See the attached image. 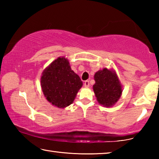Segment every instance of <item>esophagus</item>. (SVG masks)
<instances>
[{
    "mask_svg": "<svg viewBox=\"0 0 159 159\" xmlns=\"http://www.w3.org/2000/svg\"><path fill=\"white\" fill-rule=\"evenodd\" d=\"M90 86V81L89 80H85L84 82V87L88 88Z\"/></svg>",
    "mask_w": 159,
    "mask_h": 159,
    "instance_id": "esophagus-1",
    "label": "esophagus"
}]
</instances>
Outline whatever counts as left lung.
<instances>
[{"label": "left lung", "instance_id": "left-lung-1", "mask_svg": "<svg viewBox=\"0 0 159 159\" xmlns=\"http://www.w3.org/2000/svg\"><path fill=\"white\" fill-rule=\"evenodd\" d=\"M93 90L98 102L109 107L116 102L122 93V88L114 71L107 68L96 72Z\"/></svg>", "mask_w": 159, "mask_h": 159}]
</instances>
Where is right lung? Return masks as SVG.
I'll return each mask as SVG.
<instances>
[{
    "instance_id": "obj_1",
    "label": "right lung",
    "mask_w": 159,
    "mask_h": 159,
    "mask_svg": "<svg viewBox=\"0 0 159 159\" xmlns=\"http://www.w3.org/2000/svg\"><path fill=\"white\" fill-rule=\"evenodd\" d=\"M41 83L48 101L59 108L70 105L83 85L80 77L64 57L57 58L44 70Z\"/></svg>"
}]
</instances>
